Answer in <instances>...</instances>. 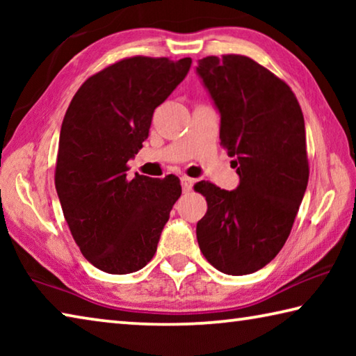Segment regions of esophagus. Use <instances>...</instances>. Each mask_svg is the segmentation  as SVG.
Returning <instances> with one entry per match:
<instances>
[{
	"instance_id": "esophagus-1",
	"label": "esophagus",
	"mask_w": 356,
	"mask_h": 356,
	"mask_svg": "<svg viewBox=\"0 0 356 356\" xmlns=\"http://www.w3.org/2000/svg\"><path fill=\"white\" fill-rule=\"evenodd\" d=\"M180 182H182L184 191L188 193V191H191V188H193V184H195V179H191V177H188V176H182V177H180Z\"/></svg>"
}]
</instances>
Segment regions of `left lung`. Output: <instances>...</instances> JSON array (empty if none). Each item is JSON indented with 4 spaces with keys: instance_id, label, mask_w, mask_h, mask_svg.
Returning <instances> with one entry per match:
<instances>
[{
    "instance_id": "8db88e82",
    "label": "left lung",
    "mask_w": 356,
    "mask_h": 356,
    "mask_svg": "<svg viewBox=\"0 0 356 356\" xmlns=\"http://www.w3.org/2000/svg\"><path fill=\"white\" fill-rule=\"evenodd\" d=\"M196 72L218 108L221 146L240 177L232 191L195 185L207 201L197 243L220 272L254 273L284 246L308 186L303 113L292 89L248 56L202 58Z\"/></svg>"
}]
</instances>
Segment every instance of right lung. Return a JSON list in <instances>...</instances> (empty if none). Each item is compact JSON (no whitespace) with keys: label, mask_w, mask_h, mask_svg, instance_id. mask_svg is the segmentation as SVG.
Instances as JSON below:
<instances>
[{"label":"right lung","mask_w":356,"mask_h":356,"mask_svg":"<svg viewBox=\"0 0 356 356\" xmlns=\"http://www.w3.org/2000/svg\"><path fill=\"white\" fill-rule=\"evenodd\" d=\"M190 58L134 56L89 76L63 120L55 185L81 254L102 272L134 273L154 257L174 202L176 176L127 177L154 110L188 74Z\"/></svg>","instance_id":"obj_1"}]
</instances>
